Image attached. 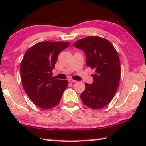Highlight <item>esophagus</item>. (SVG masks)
<instances>
[{
  "label": "esophagus",
  "mask_w": 146,
  "mask_h": 146,
  "mask_svg": "<svg viewBox=\"0 0 146 146\" xmlns=\"http://www.w3.org/2000/svg\"><path fill=\"white\" fill-rule=\"evenodd\" d=\"M68 81L70 82H71V83H75V82H77V81H76L75 80H73V79H71V78H69L68 79Z\"/></svg>",
  "instance_id": "34e87169"
}]
</instances>
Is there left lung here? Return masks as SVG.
Returning a JSON list of instances; mask_svg holds the SVG:
<instances>
[{
  "mask_svg": "<svg viewBox=\"0 0 146 146\" xmlns=\"http://www.w3.org/2000/svg\"><path fill=\"white\" fill-rule=\"evenodd\" d=\"M73 46L84 50L87 66L94 70L93 83L85 84L82 102L92 109L102 108L111 102L119 87L121 64L117 52L109 41L98 36L81 39Z\"/></svg>",
  "mask_w": 146,
  "mask_h": 146,
  "instance_id": "left-lung-1",
  "label": "left lung"
}]
</instances>
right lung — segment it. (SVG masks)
<instances>
[{"label":"right lung","instance_id":"right-lung-1","mask_svg":"<svg viewBox=\"0 0 146 146\" xmlns=\"http://www.w3.org/2000/svg\"><path fill=\"white\" fill-rule=\"evenodd\" d=\"M69 45L68 42H39L29 48L21 62L23 89L32 102L43 109L59 104L67 88L68 81L53 78L52 71L60 52Z\"/></svg>","mask_w":146,"mask_h":146}]
</instances>
